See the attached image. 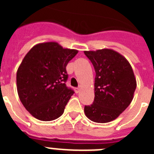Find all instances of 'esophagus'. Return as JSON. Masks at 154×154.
Wrapping results in <instances>:
<instances>
[{"label":"esophagus","mask_w":154,"mask_h":154,"mask_svg":"<svg viewBox=\"0 0 154 154\" xmlns=\"http://www.w3.org/2000/svg\"><path fill=\"white\" fill-rule=\"evenodd\" d=\"M80 89H81V88H80V87H78V88H75V92L76 93H79V92H80Z\"/></svg>","instance_id":"1"}]
</instances>
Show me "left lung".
<instances>
[{
	"mask_svg": "<svg viewBox=\"0 0 154 154\" xmlns=\"http://www.w3.org/2000/svg\"><path fill=\"white\" fill-rule=\"evenodd\" d=\"M96 72L95 98L84 112L90 120L105 123L112 121L129 106L133 99L137 80L130 62L109 48L85 51Z\"/></svg>",
	"mask_w": 154,
	"mask_h": 154,
	"instance_id": "left-lung-1",
	"label": "left lung"
}]
</instances>
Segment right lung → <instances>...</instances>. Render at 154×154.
<instances>
[{
    "label": "right lung",
    "mask_w": 154,
    "mask_h": 154,
    "mask_svg": "<svg viewBox=\"0 0 154 154\" xmlns=\"http://www.w3.org/2000/svg\"><path fill=\"white\" fill-rule=\"evenodd\" d=\"M78 50L64 48L55 42L31 48L17 71L19 99L34 117L51 121L60 117L74 94L66 87V65Z\"/></svg>",
    "instance_id": "1"
}]
</instances>
